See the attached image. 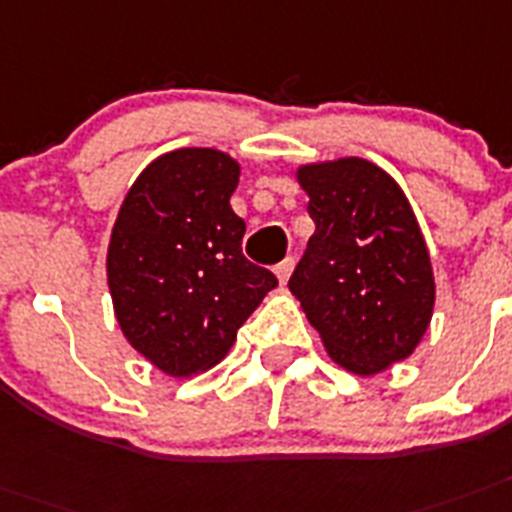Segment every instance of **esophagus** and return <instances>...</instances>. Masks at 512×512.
<instances>
[{"mask_svg":"<svg viewBox=\"0 0 512 512\" xmlns=\"http://www.w3.org/2000/svg\"><path fill=\"white\" fill-rule=\"evenodd\" d=\"M291 270H294V257L289 255V257H286V260H281V263L276 265V276H278V281H281V283L289 281Z\"/></svg>","mask_w":512,"mask_h":512,"instance_id":"esophagus-1","label":"esophagus"}]
</instances>
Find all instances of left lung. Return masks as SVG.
<instances>
[{
  "label": "left lung",
  "instance_id": "left-lung-1",
  "mask_svg": "<svg viewBox=\"0 0 512 512\" xmlns=\"http://www.w3.org/2000/svg\"><path fill=\"white\" fill-rule=\"evenodd\" d=\"M309 236L289 289L328 354L356 375L401 362L435 307L427 244L401 187L364 158L299 169Z\"/></svg>",
  "mask_w": 512,
  "mask_h": 512
}]
</instances>
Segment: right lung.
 I'll return each instance as SVG.
<instances>
[{"mask_svg":"<svg viewBox=\"0 0 512 512\" xmlns=\"http://www.w3.org/2000/svg\"><path fill=\"white\" fill-rule=\"evenodd\" d=\"M239 163L221 150L156 158L124 197L106 273L122 333L166 375L218 364L278 278L242 252L229 200Z\"/></svg>","mask_w":512,"mask_h":512,"instance_id":"obj_1","label":"right lung"}]
</instances>
